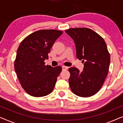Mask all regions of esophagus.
<instances>
[{
    "label": "esophagus",
    "instance_id": "1",
    "mask_svg": "<svg viewBox=\"0 0 123 123\" xmlns=\"http://www.w3.org/2000/svg\"><path fill=\"white\" fill-rule=\"evenodd\" d=\"M62 69H63V70H67V69H68V67H65V66H63V67H62Z\"/></svg>",
    "mask_w": 123,
    "mask_h": 123
}]
</instances>
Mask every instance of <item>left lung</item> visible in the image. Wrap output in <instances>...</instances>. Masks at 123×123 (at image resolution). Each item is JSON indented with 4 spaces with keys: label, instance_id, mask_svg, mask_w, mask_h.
<instances>
[{
    "label": "left lung",
    "instance_id": "obj_1",
    "mask_svg": "<svg viewBox=\"0 0 123 123\" xmlns=\"http://www.w3.org/2000/svg\"><path fill=\"white\" fill-rule=\"evenodd\" d=\"M65 32L74 41L77 59L84 63L82 72L75 67L69 69L70 89L78 96H92L100 91L108 74L110 56L106 44L90 28H72Z\"/></svg>",
    "mask_w": 123,
    "mask_h": 123
}]
</instances>
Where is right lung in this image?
<instances>
[{
	"label": "right lung",
	"instance_id": "obj_1",
	"mask_svg": "<svg viewBox=\"0 0 123 123\" xmlns=\"http://www.w3.org/2000/svg\"><path fill=\"white\" fill-rule=\"evenodd\" d=\"M63 31L42 30L27 36L18 47L14 69L22 87L28 94L43 97L53 91L57 77L62 72L60 66L45 65L48 54Z\"/></svg>",
	"mask_w": 123,
	"mask_h": 123
}]
</instances>
